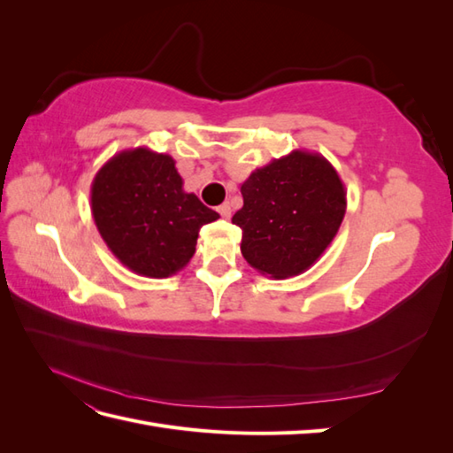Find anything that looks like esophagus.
Returning a JSON list of instances; mask_svg holds the SVG:
<instances>
[{
	"label": "esophagus",
	"instance_id": "1",
	"mask_svg": "<svg viewBox=\"0 0 453 453\" xmlns=\"http://www.w3.org/2000/svg\"><path fill=\"white\" fill-rule=\"evenodd\" d=\"M217 211L219 213H221V217L223 219H230V213H232V210H230V205L225 202V203H221V205H219V208H217Z\"/></svg>",
	"mask_w": 453,
	"mask_h": 453
}]
</instances>
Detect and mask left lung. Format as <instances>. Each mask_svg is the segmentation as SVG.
<instances>
[{"mask_svg":"<svg viewBox=\"0 0 453 453\" xmlns=\"http://www.w3.org/2000/svg\"><path fill=\"white\" fill-rule=\"evenodd\" d=\"M242 196V210L232 217L242 228V255L276 280L298 276L325 253L348 205L333 164L303 149L251 172Z\"/></svg>","mask_w":453,"mask_h":453,"instance_id":"left-lung-1","label":"left lung"}]
</instances>
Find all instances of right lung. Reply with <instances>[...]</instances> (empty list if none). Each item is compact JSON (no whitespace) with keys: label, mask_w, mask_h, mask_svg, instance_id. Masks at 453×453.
<instances>
[{"label":"right lung","mask_w":453,"mask_h":453,"mask_svg":"<svg viewBox=\"0 0 453 453\" xmlns=\"http://www.w3.org/2000/svg\"><path fill=\"white\" fill-rule=\"evenodd\" d=\"M90 210L107 248L132 272L145 278H170L196 251L198 230L219 213L183 180L170 155L149 147L125 149L96 173Z\"/></svg>","instance_id":"add662e5"}]
</instances>
